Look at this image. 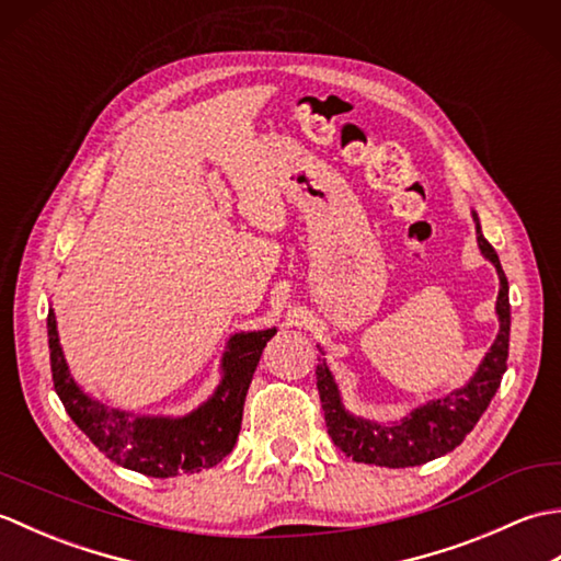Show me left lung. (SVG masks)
<instances>
[{
  "instance_id": "left-lung-1",
  "label": "left lung",
  "mask_w": 561,
  "mask_h": 561,
  "mask_svg": "<svg viewBox=\"0 0 561 561\" xmlns=\"http://www.w3.org/2000/svg\"><path fill=\"white\" fill-rule=\"evenodd\" d=\"M474 221H478V214H474ZM478 243L484 257H490L494 262L499 282H502V289H499L496 299V313L499 320H502V328H499V335L492 344L490 354L484 356L480 371L474 374L468 386L456 390L444 400L424 404V408L414 410L398 424L380 426L364 420H354L352 414L344 412L337 386L335 380H332L328 366H318V392L320 402H323L328 434L347 458L356 462L380 465V468H414V465L446 456L448 450L462 444V438L480 422L486 404L492 402L506 371L511 306L508 282L502 270V262H499L496 250L482 236L480 224Z\"/></svg>"
}]
</instances>
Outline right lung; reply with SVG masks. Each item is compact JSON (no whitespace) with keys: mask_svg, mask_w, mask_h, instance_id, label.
Wrapping results in <instances>:
<instances>
[{"mask_svg":"<svg viewBox=\"0 0 561 561\" xmlns=\"http://www.w3.org/2000/svg\"><path fill=\"white\" fill-rule=\"evenodd\" d=\"M274 332L277 330L245 332V335L241 332L229 340L221 386L193 414L183 420H159V416L129 420L125 412L108 410L77 388L59 347L55 313H47L53 383L67 414L105 458L149 478L193 474L229 456L241 432L245 392L260 354Z\"/></svg>","mask_w":561,"mask_h":561,"instance_id":"right-lung-1","label":"right lung"}]
</instances>
